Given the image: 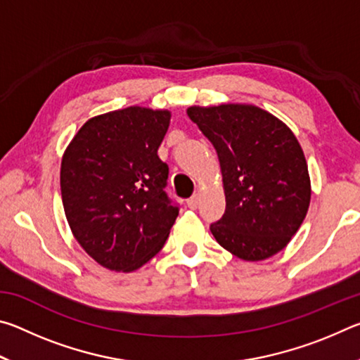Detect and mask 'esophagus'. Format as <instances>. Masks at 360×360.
I'll list each match as a JSON object with an SVG mask.
<instances>
[{"instance_id": "obj_1", "label": "esophagus", "mask_w": 360, "mask_h": 360, "mask_svg": "<svg viewBox=\"0 0 360 360\" xmlns=\"http://www.w3.org/2000/svg\"><path fill=\"white\" fill-rule=\"evenodd\" d=\"M198 203H200V195H197V193L192 195V197L187 200V206L191 210H197L198 208Z\"/></svg>"}]
</instances>
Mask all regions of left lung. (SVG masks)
<instances>
[{
    "label": "left lung",
    "mask_w": 360,
    "mask_h": 360,
    "mask_svg": "<svg viewBox=\"0 0 360 360\" xmlns=\"http://www.w3.org/2000/svg\"><path fill=\"white\" fill-rule=\"evenodd\" d=\"M187 114L221 162L225 212L210 225L211 233L243 260L275 255L300 229L311 198L307 160L294 133L255 106H192Z\"/></svg>",
    "instance_id": "8db88e82"
}]
</instances>
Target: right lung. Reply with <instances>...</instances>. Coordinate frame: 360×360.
<instances>
[{"label": "right lung", "mask_w": 360, "mask_h": 360, "mask_svg": "<svg viewBox=\"0 0 360 360\" xmlns=\"http://www.w3.org/2000/svg\"><path fill=\"white\" fill-rule=\"evenodd\" d=\"M168 111L130 106L82 125L66 149L60 188L72 235L100 265L133 271L165 245L179 206L157 155Z\"/></svg>", "instance_id": "add662e5"}]
</instances>
